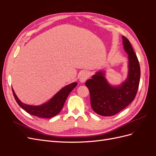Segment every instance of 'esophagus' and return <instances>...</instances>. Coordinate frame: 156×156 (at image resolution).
<instances>
[{"instance_id": "1", "label": "esophagus", "mask_w": 156, "mask_h": 156, "mask_svg": "<svg viewBox=\"0 0 156 156\" xmlns=\"http://www.w3.org/2000/svg\"><path fill=\"white\" fill-rule=\"evenodd\" d=\"M90 77V73L88 72H83L81 75H80V77H79V81L81 83H84L85 82L87 79Z\"/></svg>"}]
</instances>
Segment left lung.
I'll return each instance as SVG.
<instances>
[{"label": "left lung", "instance_id": "1", "mask_svg": "<svg viewBox=\"0 0 156 156\" xmlns=\"http://www.w3.org/2000/svg\"><path fill=\"white\" fill-rule=\"evenodd\" d=\"M124 49L128 55V73L119 85H112L105 77V71L96 72L85 84L90 94L93 111L104 116H113L134 100L140 82V69L137 57L129 41L122 36Z\"/></svg>", "mask_w": 156, "mask_h": 156}]
</instances>
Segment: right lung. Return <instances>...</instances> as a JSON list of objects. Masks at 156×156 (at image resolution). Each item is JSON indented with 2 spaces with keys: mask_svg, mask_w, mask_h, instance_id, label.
I'll return each instance as SVG.
<instances>
[{
  "mask_svg": "<svg viewBox=\"0 0 156 156\" xmlns=\"http://www.w3.org/2000/svg\"><path fill=\"white\" fill-rule=\"evenodd\" d=\"M77 85V82L71 83L65 86L56 93L53 97H52L49 101L40 105H28L23 103L16 96V94L12 88L13 96L16 101L23 109L30 115H34L40 118L50 119L58 115L62 110L64 103L72 90Z\"/></svg>",
  "mask_w": 156,
  "mask_h": 156,
  "instance_id": "right-lung-1",
  "label": "right lung"
}]
</instances>
